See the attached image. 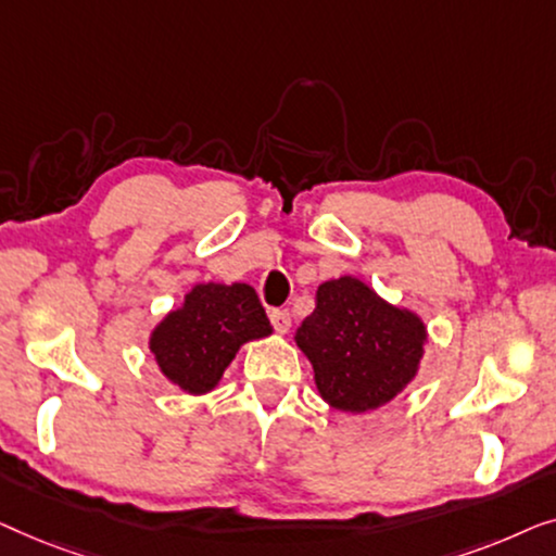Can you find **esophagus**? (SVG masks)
I'll return each instance as SVG.
<instances>
[{"mask_svg": "<svg viewBox=\"0 0 556 556\" xmlns=\"http://www.w3.org/2000/svg\"><path fill=\"white\" fill-rule=\"evenodd\" d=\"M269 319H271V325H275V330L277 332H289V327H292V315H289V309H271L269 312Z\"/></svg>", "mask_w": 556, "mask_h": 556, "instance_id": "esophagus-1", "label": "esophagus"}]
</instances>
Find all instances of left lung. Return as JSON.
I'll list each match as a JSON object with an SVG mask.
<instances>
[{"label":"left lung","mask_w":556,"mask_h":556,"mask_svg":"<svg viewBox=\"0 0 556 556\" xmlns=\"http://www.w3.org/2000/svg\"><path fill=\"white\" fill-rule=\"evenodd\" d=\"M426 340L416 312L386 302L355 277L323 281L315 312L294 334L319 395L342 413H367L393 401L416 378Z\"/></svg>","instance_id":"1"}]
</instances>
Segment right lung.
I'll use <instances>...</instances> for the list:
<instances>
[{"instance_id":"right-lung-1","label":"right lung","mask_w":556,"mask_h":556,"mask_svg":"<svg viewBox=\"0 0 556 556\" xmlns=\"http://www.w3.org/2000/svg\"><path fill=\"white\" fill-rule=\"evenodd\" d=\"M271 334L260 296L249 285L191 287L184 304L155 325L148 348L161 372L191 395L214 390L239 348Z\"/></svg>"}]
</instances>
